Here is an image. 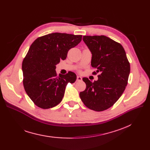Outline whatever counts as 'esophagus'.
I'll return each mask as SVG.
<instances>
[{
    "instance_id": "obj_1",
    "label": "esophagus",
    "mask_w": 150,
    "mask_h": 150,
    "mask_svg": "<svg viewBox=\"0 0 150 150\" xmlns=\"http://www.w3.org/2000/svg\"><path fill=\"white\" fill-rule=\"evenodd\" d=\"M82 80V77L80 76H77V78H76V81H80Z\"/></svg>"
}]
</instances>
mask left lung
<instances>
[{"label":"left lung","mask_w":150,"mask_h":150,"mask_svg":"<svg viewBox=\"0 0 150 150\" xmlns=\"http://www.w3.org/2000/svg\"><path fill=\"white\" fill-rule=\"evenodd\" d=\"M83 40L92 53V67L100 74L93 83L88 78H83L86 88L80 93V97L86 107L103 111L122 95L128 84L130 64L122 45L111 38L103 35L84 36Z\"/></svg>","instance_id":"8db88e82"}]
</instances>
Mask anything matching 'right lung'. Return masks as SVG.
Instances as JSON below:
<instances>
[{
    "mask_svg": "<svg viewBox=\"0 0 150 150\" xmlns=\"http://www.w3.org/2000/svg\"><path fill=\"white\" fill-rule=\"evenodd\" d=\"M81 39V35L53 33L37 38L31 45L22 62L23 84L28 96L37 106L49 109L58 105L68 83L76 81L75 73L69 72L58 76L55 69Z\"/></svg>",
    "mask_w": 150,
    "mask_h": 150,
    "instance_id": "obj_1",
    "label": "right lung"
}]
</instances>
